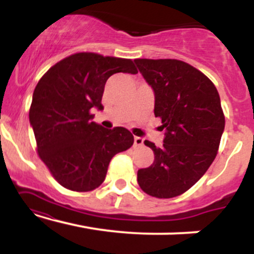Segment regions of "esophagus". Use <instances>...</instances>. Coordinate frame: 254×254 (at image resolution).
Wrapping results in <instances>:
<instances>
[{"label": "esophagus", "instance_id": "obj_1", "mask_svg": "<svg viewBox=\"0 0 254 254\" xmlns=\"http://www.w3.org/2000/svg\"><path fill=\"white\" fill-rule=\"evenodd\" d=\"M143 144V138L142 137H135L133 138V147H139V145Z\"/></svg>", "mask_w": 254, "mask_h": 254}]
</instances>
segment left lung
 <instances>
[{
    "label": "left lung",
    "instance_id": "obj_1",
    "mask_svg": "<svg viewBox=\"0 0 254 254\" xmlns=\"http://www.w3.org/2000/svg\"><path fill=\"white\" fill-rule=\"evenodd\" d=\"M135 63L155 94L154 115L166 130L154 162L137 172L145 193L156 198L180 196L204 176L217 155L224 115L215 84L194 66L179 60L137 58Z\"/></svg>",
    "mask_w": 254,
    "mask_h": 254
}]
</instances>
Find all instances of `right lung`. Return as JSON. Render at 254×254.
<instances>
[{
    "label": "right lung",
    "instance_id": "1",
    "mask_svg": "<svg viewBox=\"0 0 254 254\" xmlns=\"http://www.w3.org/2000/svg\"><path fill=\"white\" fill-rule=\"evenodd\" d=\"M117 72L137 74V69L127 58L77 52L52 65L34 88L30 122L38 155L68 190H95L111 159L133 144L125 127L105 129L92 122L93 110L104 109L107 78Z\"/></svg>",
    "mask_w": 254,
    "mask_h": 254
}]
</instances>
